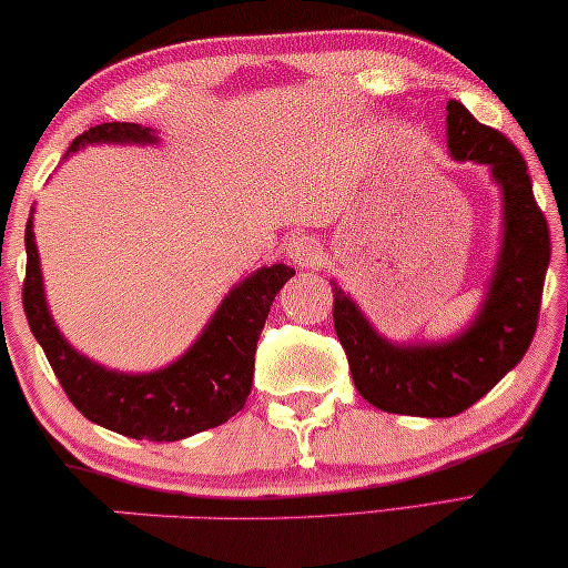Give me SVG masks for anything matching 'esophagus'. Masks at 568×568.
<instances>
[{
  "label": "esophagus",
  "mask_w": 568,
  "mask_h": 568,
  "mask_svg": "<svg viewBox=\"0 0 568 568\" xmlns=\"http://www.w3.org/2000/svg\"><path fill=\"white\" fill-rule=\"evenodd\" d=\"M285 250L298 267H318L324 262V247L306 234H293Z\"/></svg>",
  "instance_id": "esophagus-1"
}]
</instances>
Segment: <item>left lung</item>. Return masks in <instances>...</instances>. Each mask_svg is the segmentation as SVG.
Instances as JSON below:
<instances>
[{
  "mask_svg": "<svg viewBox=\"0 0 568 568\" xmlns=\"http://www.w3.org/2000/svg\"><path fill=\"white\" fill-rule=\"evenodd\" d=\"M448 152L493 168L505 199V236L485 306L467 332L444 344L395 346L334 285V328L359 395L400 416L452 418L485 397L528 352L538 326L551 234L532 196L528 165L503 132L459 101L446 104Z\"/></svg>",
  "mask_w": 568,
  "mask_h": 568,
  "instance_id": "8db88e82",
  "label": "left lung"
}]
</instances>
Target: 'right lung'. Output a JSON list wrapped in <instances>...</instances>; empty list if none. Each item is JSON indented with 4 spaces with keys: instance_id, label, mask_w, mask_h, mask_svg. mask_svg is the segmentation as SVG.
I'll use <instances>...</instances> for the list:
<instances>
[{
    "instance_id": "right-lung-1",
    "label": "right lung",
    "mask_w": 568,
    "mask_h": 568,
    "mask_svg": "<svg viewBox=\"0 0 568 568\" xmlns=\"http://www.w3.org/2000/svg\"><path fill=\"white\" fill-rule=\"evenodd\" d=\"M91 142H155V134L140 124L106 122L79 134L68 152ZM24 316L68 400L99 426L148 442H181L222 426L244 408L255 375L260 332L275 295L295 275L287 265L257 270L226 295L206 332L181 359L150 375H122L75 352L50 318L32 234V211L24 226Z\"/></svg>"
}]
</instances>
